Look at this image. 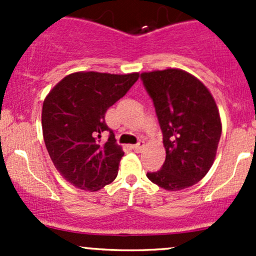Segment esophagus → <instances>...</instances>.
I'll use <instances>...</instances> for the list:
<instances>
[{"label": "esophagus", "instance_id": "1", "mask_svg": "<svg viewBox=\"0 0 256 256\" xmlns=\"http://www.w3.org/2000/svg\"><path fill=\"white\" fill-rule=\"evenodd\" d=\"M144 141H140V142H138L136 144H132V146H131V148L135 150V151H138V152H140L141 150L144 148Z\"/></svg>", "mask_w": 256, "mask_h": 256}]
</instances>
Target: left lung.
I'll use <instances>...</instances> for the list:
<instances>
[{"mask_svg":"<svg viewBox=\"0 0 256 256\" xmlns=\"http://www.w3.org/2000/svg\"><path fill=\"white\" fill-rule=\"evenodd\" d=\"M144 88L154 102L164 135L166 160L147 178L166 190L200 182L216 160L222 121L208 88L192 74L176 68L144 72Z\"/></svg>","mask_w":256,"mask_h":256,"instance_id":"obj_1","label":"left lung"}]
</instances>
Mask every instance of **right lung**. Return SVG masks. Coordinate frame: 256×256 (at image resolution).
Listing matches in <instances>:
<instances>
[{"instance_id":"add662e5","label":"right lung","mask_w":256,"mask_h":256,"mask_svg":"<svg viewBox=\"0 0 256 256\" xmlns=\"http://www.w3.org/2000/svg\"><path fill=\"white\" fill-rule=\"evenodd\" d=\"M140 74L76 72L64 76L43 102L42 128L52 162L66 180L95 192L110 184L124 156L105 114ZM110 132L102 143L101 134Z\"/></svg>"}]
</instances>
